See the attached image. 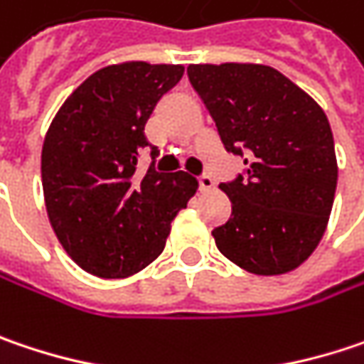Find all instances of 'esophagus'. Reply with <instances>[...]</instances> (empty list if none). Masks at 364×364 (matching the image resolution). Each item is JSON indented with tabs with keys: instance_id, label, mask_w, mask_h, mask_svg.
Here are the masks:
<instances>
[{
	"instance_id": "obj_1",
	"label": "esophagus",
	"mask_w": 364,
	"mask_h": 364,
	"mask_svg": "<svg viewBox=\"0 0 364 364\" xmlns=\"http://www.w3.org/2000/svg\"><path fill=\"white\" fill-rule=\"evenodd\" d=\"M198 186H200V191H211V188H215V180L205 173V176L198 178Z\"/></svg>"
}]
</instances>
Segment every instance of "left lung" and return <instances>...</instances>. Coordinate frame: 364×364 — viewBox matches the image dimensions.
<instances>
[{"instance_id":"obj_1","label":"left lung","mask_w":364,"mask_h":364,"mask_svg":"<svg viewBox=\"0 0 364 364\" xmlns=\"http://www.w3.org/2000/svg\"><path fill=\"white\" fill-rule=\"evenodd\" d=\"M188 78L247 168L220 184L232 203L211 232L220 252L257 275L296 269L323 238L338 184L325 112L272 65L193 64Z\"/></svg>"}]
</instances>
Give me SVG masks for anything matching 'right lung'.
I'll list each match as a JSON object with an SVG mask.
<instances>
[{"label": "right lung", "instance_id": "add662e5", "mask_svg": "<svg viewBox=\"0 0 364 364\" xmlns=\"http://www.w3.org/2000/svg\"><path fill=\"white\" fill-rule=\"evenodd\" d=\"M182 74L178 64L101 68L65 99L45 134L41 180L49 223L91 275L119 279L153 263L198 188L186 171L134 173L149 146L144 124Z\"/></svg>", "mask_w": 364, "mask_h": 364}]
</instances>
